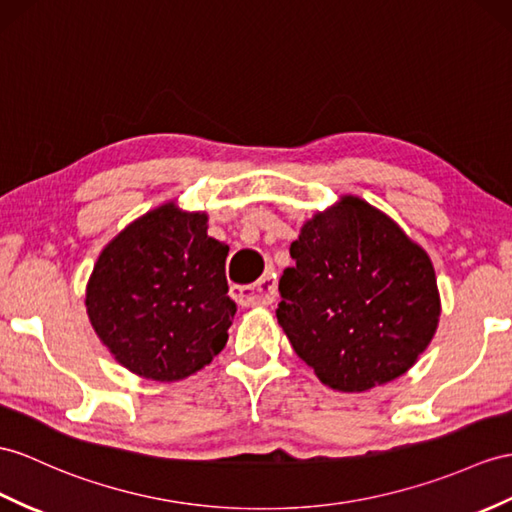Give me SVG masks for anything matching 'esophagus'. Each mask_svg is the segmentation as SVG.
<instances>
[{
	"label": "esophagus",
	"instance_id": "34e87169",
	"mask_svg": "<svg viewBox=\"0 0 512 512\" xmlns=\"http://www.w3.org/2000/svg\"><path fill=\"white\" fill-rule=\"evenodd\" d=\"M232 297L241 306H267L276 299V273L267 271L254 284H234Z\"/></svg>",
	"mask_w": 512,
	"mask_h": 512
}]
</instances>
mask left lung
Returning <instances> with one entry per match:
<instances>
[{
    "instance_id": "8db88e82",
    "label": "left lung",
    "mask_w": 512,
    "mask_h": 512,
    "mask_svg": "<svg viewBox=\"0 0 512 512\" xmlns=\"http://www.w3.org/2000/svg\"><path fill=\"white\" fill-rule=\"evenodd\" d=\"M276 317L295 354L336 391L400 378L439 323L428 254L358 197L304 223L291 243Z\"/></svg>"
}]
</instances>
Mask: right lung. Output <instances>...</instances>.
<instances>
[{
	"label": "right lung",
	"instance_id": "1",
	"mask_svg": "<svg viewBox=\"0 0 512 512\" xmlns=\"http://www.w3.org/2000/svg\"><path fill=\"white\" fill-rule=\"evenodd\" d=\"M206 215L165 204L136 219L99 254L86 313L123 367L173 382L208 365L228 341L230 247L206 234Z\"/></svg>",
	"mask_w": 512,
	"mask_h": 512
}]
</instances>
